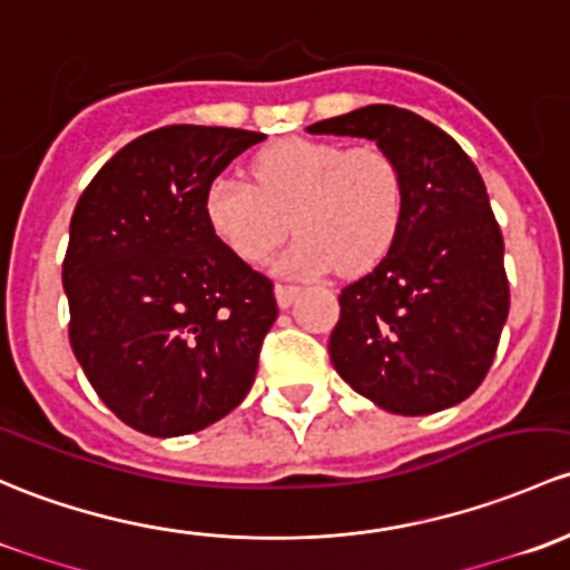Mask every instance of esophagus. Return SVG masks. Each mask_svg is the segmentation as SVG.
Masks as SVG:
<instances>
[{
  "label": "esophagus",
  "instance_id": "obj_1",
  "mask_svg": "<svg viewBox=\"0 0 570 570\" xmlns=\"http://www.w3.org/2000/svg\"><path fill=\"white\" fill-rule=\"evenodd\" d=\"M274 293H277V304L279 307H291L293 304V298L298 296V293H302V287L298 285H285V283H279L277 287H274Z\"/></svg>",
  "mask_w": 570,
  "mask_h": 570
}]
</instances>
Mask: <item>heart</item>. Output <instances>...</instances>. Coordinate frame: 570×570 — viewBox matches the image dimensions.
I'll return each instance as SVG.
<instances>
[{
	"label": "heart",
	"mask_w": 570,
	"mask_h": 570,
	"mask_svg": "<svg viewBox=\"0 0 570 570\" xmlns=\"http://www.w3.org/2000/svg\"><path fill=\"white\" fill-rule=\"evenodd\" d=\"M255 186L219 175L205 189L210 233L238 261L263 263L287 230L298 238L277 261L285 274L373 268L395 244L406 210L397 161L375 145L279 139L252 161Z\"/></svg>",
	"instance_id": "b5f03b06"
}]
</instances>
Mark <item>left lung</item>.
I'll use <instances>...</instances> for the list:
<instances>
[{
	"mask_svg": "<svg viewBox=\"0 0 570 570\" xmlns=\"http://www.w3.org/2000/svg\"><path fill=\"white\" fill-rule=\"evenodd\" d=\"M307 131L373 139L406 184L392 249L340 291L328 337L334 371L392 414H433L466 401L494 362L510 309L502 230L478 167L450 134L390 104Z\"/></svg>",
	"mask_w": 570,
	"mask_h": 570,
	"instance_id": "left-lung-1",
	"label": "left lung"
}]
</instances>
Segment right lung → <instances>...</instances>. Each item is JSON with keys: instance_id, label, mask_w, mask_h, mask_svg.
<instances>
[{"instance_id": "right-lung-1", "label": "right lung", "mask_w": 570, "mask_h": 570, "mask_svg": "<svg viewBox=\"0 0 570 570\" xmlns=\"http://www.w3.org/2000/svg\"><path fill=\"white\" fill-rule=\"evenodd\" d=\"M263 139L244 128H156L117 150L76 203L62 261L70 348L134 431H203L255 381L277 321L274 283L210 233L203 199Z\"/></svg>"}]
</instances>
